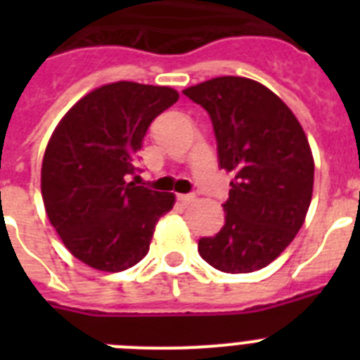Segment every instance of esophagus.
<instances>
[{"instance_id": "1", "label": "esophagus", "mask_w": 360, "mask_h": 360, "mask_svg": "<svg viewBox=\"0 0 360 360\" xmlns=\"http://www.w3.org/2000/svg\"><path fill=\"white\" fill-rule=\"evenodd\" d=\"M178 202L182 203V205H189V203H193L196 200L195 195H178L176 196Z\"/></svg>"}]
</instances>
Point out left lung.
<instances>
[{"label":"left lung","instance_id":"obj_1","mask_svg":"<svg viewBox=\"0 0 360 360\" xmlns=\"http://www.w3.org/2000/svg\"><path fill=\"white\" fill-rule=\"evenodd\" d=\"M184 95L209 113L219 167L232 173L225 224L198 241L200 256L229 274L263 269L290 245L310 207L307 135L290 108L252 79L216 77Z\"/></svg>","mask_w":360,"mask_h":360}]
</instances>
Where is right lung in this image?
Here are the masks:
<instances>
[{
    "mask_svg": "<svg viewBox=\"0 0 360 360\" xmlns=\"http://www.w3.org/2000/svg\"><path fill=\"white\" fill-rule=\"evenodd\" d=\"M178 101L169 86L119 81L79 101L57 124L41 167L50 224L73 256L120 272L148 254L173 193L135 186L136 153L149 124Z\"/></svg>",
    "mask_w": 360,
    "mask_h": 360,
    "instance_id": "right-lung-1",
    "label": "right lung"
}]
</instances>
